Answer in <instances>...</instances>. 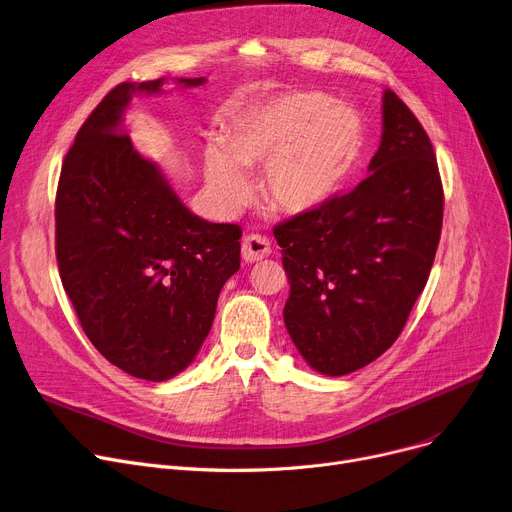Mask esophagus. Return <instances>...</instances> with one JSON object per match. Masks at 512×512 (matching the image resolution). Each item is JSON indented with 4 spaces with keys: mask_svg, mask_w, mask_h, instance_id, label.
<instances>
[{
    "mask_svg": "<svg viewBox=\"0 0 512 512\" xmlns=\"http://www.w3.org/2000/svg\"><path fill=\"white\" fill-rule=\"evenodd\" d=\"M270 254V242L260 233H250L242 242V256L246 262H258Z\"/></svg>",
    "mask_w": 512,
    "mask_h": 512,
    "instance_id": "34e87169",
    "label": "esophagus"
}]
</instances>
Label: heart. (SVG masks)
Listing matches in <instances>:
<instances>
[{"label": "heart", "mask_w": 512, "mask_h": 512, "mask_svg": "<svg viewBox=\"0 0 512 512\" xmlns=\"http://www.w3.org/2000/svg\"><path fill=\"white\" fill-rule=\"evenodd\" d=\"M362 146L357 111L322 93H287L246 111L225 150L210 144L204 175L217 202L237 210L252 196L244 167L264 169V194L285 213H308L333 196Z\"/></svg>", "instance_id": "b5f03b06"}]
</instances>
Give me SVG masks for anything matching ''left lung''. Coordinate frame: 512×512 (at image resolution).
Masks as SVG:
<instances>
[{
    "label": "left lung",
    "mask_w": 512,
    "mask_h": 512,
    "mask_svg": "<svg viewBox=\"0 0 512 512\" xmlns=\"http://www.w3.org/2000/svg\"><path fill=\"white\" fill-rule=\"evenodd\" d=\"M368 169L351 192L275 227L291 285L285 326L310 368L326 376L364 368L397 341L440 242L434 148L390 88Z\"/></svg>",
    "instance_id": "left-lung-1"
}]
</instances>
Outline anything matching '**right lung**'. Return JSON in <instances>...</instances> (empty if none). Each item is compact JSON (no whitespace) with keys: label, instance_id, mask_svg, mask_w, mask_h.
<instances>
[{"label":"right lung","instance_id":"right-lung-1","mask_svg":"<svg viewBox=\"0 0 512 512\" xmlns=\"http://www.w3.org/2000/svg\"><path fill=\"white\" fill-rule=\"evenodd\" d=\"M163 82L109 90L78 130L55 196L59 277L82 330L107 362L150 382L194 362L242 250V229L194 215L119 128L132 95Z\"/></svg>","mask_w":512,"mask_h":512}]
</instances>
